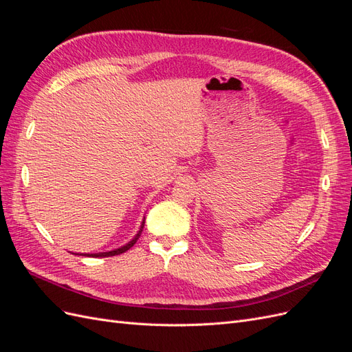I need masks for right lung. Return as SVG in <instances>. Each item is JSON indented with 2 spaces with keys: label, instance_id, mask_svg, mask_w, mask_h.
<instances>
[{
  "label": "right lung",
  "instance_id": "add662e5",
  "mask_svg": "<svg viewBox=\"0 0 352 352\" xmlns=\"http://www.w3.org/2000/svg\"><path fill=\"white\" fill-rule=\"evenodd\" d=\"M144 223L145 221H142V225H141V229H140V232L136 233L135 235V238L131 241V242H127L126 245H123V247H120V248H117V250H113V251H107V252H98V254H88L89 257H113V255H119V254H123V252H126L127 250H131L133 245L136 243V241L140 239V236H141V233H142V229H144ZM82 255V254H80ZM87 255V254H85Z\"/></svg>",
  "mask_w": 352,
  "mask_h": 352
}]
</instances>
